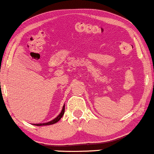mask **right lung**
Returning a JSON list of instances; mask_svg holds the SVG:
<instances>
[{
  "label": "right lung",
  "instance_id": "1",
  "mask_svg": "<svg viewBox=\"0 0 154 154\" xmlns=\"http://www.w3.org/2000/svg\"><path fill=\"white\" fill-rule=\"evenodd\" d=\"M64 111H65V105H63V106L62 108V110H61V113L59 114V116H57V117L55 118L54 119L51 120V121L48 122H46V123H40V124H34V125H36V126H45V125H54V124L58 122L59 121L60 119H61V118L62 117L63 114H64Z\"/></svg>",
  "mask_w": 154,
  "mask_h": 154
}]
</instances>
